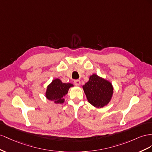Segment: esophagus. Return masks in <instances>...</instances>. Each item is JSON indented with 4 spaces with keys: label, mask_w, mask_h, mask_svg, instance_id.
<instances>
[{
    "label": "esophagus",
    "mask_w": 152,
    "mask_h": 152,
    "mask_svg": "<svg viewBox=\"0 0 152 152\" xmlns=\"http://www.w3.org/2000/svg\"><path fill=\"white\" fill-rule=\"evenodd\" d=\"M74 84H75L76 86H80L81 85V81L78 80H75V81H74Z\"/></svg>",
    "instance_id": "esophagus-1"
}]
</instances>
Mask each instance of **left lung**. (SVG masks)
<instances>
[{"label": "left lung", "mask_w": 152, "mask_h": 152, "mask_svg": "<svg viewBox=\"0 0 152 152\" xmlns=\"http://www.w3.org/2000/svg\"><path fill=\"white\" fill-rule=\"evenodd\" d=\"M90 104L95 107H103L109 103L113 94V87L109 81L94 74L83 86Z\"/></svg>", "instance_id": "obj_1"}]
</instances>
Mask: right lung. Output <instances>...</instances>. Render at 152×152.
<instances>
[{
	"label": "right lung",
	"instance_id": "obj_1",
	"mask_svg": "<svg viewBox=\"0 0 152 152\" xmlns=\"http://www.w3.org/2000/svg\"><path fill=\"white\" fill-rule=\"evenodd\" d=\"M72 86L73 85L71 83H62L60 80L55 79L47 86L46 97L55 104H62L65 101L64 96Z\"/></svg>",
	"mask_w": 152,
	"mask_h": 152
}]
</instances>
